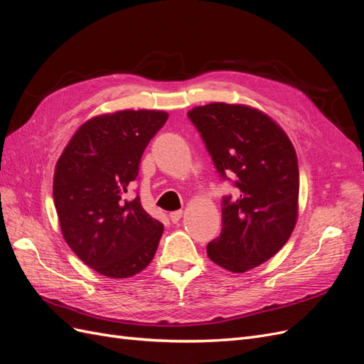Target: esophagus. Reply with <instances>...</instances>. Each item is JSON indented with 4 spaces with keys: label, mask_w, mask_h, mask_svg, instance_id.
Listing matches in <instances>:
<instances>
[{
    "label": "esophagus",
    "mask_w": 364,
    "mask_h": 364,
    "mask_svg": "<svg viewBox=\"0 0 364 364\" xmlns=\"http://www.w3.org/2000/svg\"><path fill=\"white\" fill-rule=\"evenodd\" d=\"M182 214H183L182 211H173V213H170V220L173 223H178L179 220L182 218Z\"/></svg>",
    "instance_id": "1"
}]
</instances>
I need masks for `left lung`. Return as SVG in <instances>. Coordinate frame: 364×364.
<instances>
[{
  "mask_svg": "<svg viewBox=\"0 0 364 364\" xmlns=\"http://www.w3.org/2000/svg\"><path fill=\"white\" fill-rule=\"evenodd\" d=\"M188 118L235 196L222 202V232L208 245L217 266L245 273L287 243L299 209V167L287 134L267 114L246 105L209 103Z\"/></svg>",
  "mask_w": 364,
  "mask_h": 364,
  "instance_id": "left-lung-1",
  "label": "left lung"
}]
</instances>
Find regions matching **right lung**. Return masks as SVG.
Returning a JSON list of instances; mask_svg holds the SVG:
<instances>
[{
	"instance_id": "right-lung-1",
	"label": "right lung",
	"mask_w": 364,
	"mask_h": 364,
	"mask_svg": "<svg viewBox=\"0 0 364 364\" xmlns=\"http://www.w3.org/2000/svg\"><path fill=\"white\" fill-rule=\"evenodd\" d=\"M167 118L149 109L97 115L77 129L56 164L53 197L62 235L103 277L130 278L155 257L164 225L126 193Z\"/></svg>"
}]
</instances>
